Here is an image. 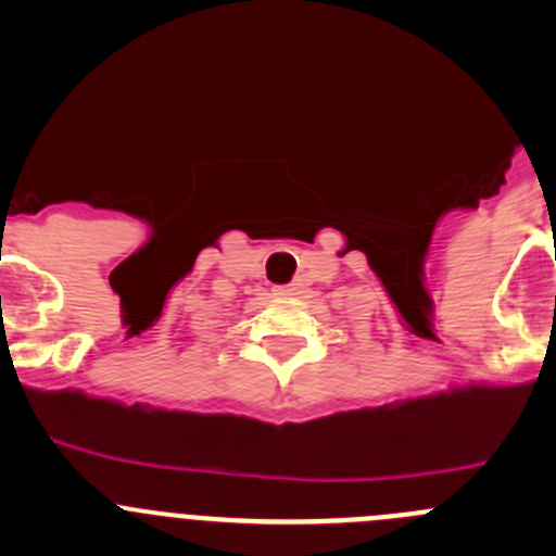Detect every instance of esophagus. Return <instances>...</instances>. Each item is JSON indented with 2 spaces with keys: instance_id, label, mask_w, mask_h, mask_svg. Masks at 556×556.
<instances>
[{
  "instance_id": "obj_1",
  "label": "esophagus",
  "mask_w": 556,
  "mask_h": 556,
  "mask_svg": "<svg viewBox=\"0 0 556 556\" xmlns=\"http://www.w3.org/2000/svg\"><path fill=\"white\" fill-rule=\"evenodd\" d=\"M299 285H279V288H274V295H279V299H288V295H299Z\"/></svg>"
}]
</instances>
